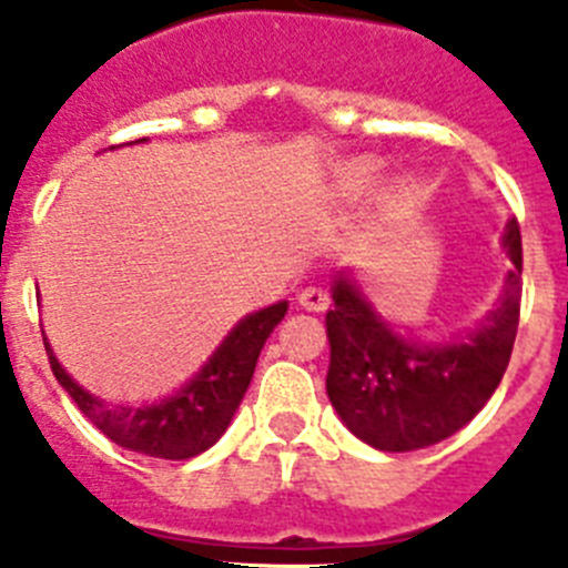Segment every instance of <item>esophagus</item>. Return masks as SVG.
<instances>
[{
	"label": "esophagus",
	"instance_id": "esophagus-1",
	"mask_svg": "<svg viewBox=\"0 0 568 568\" xmlns=\"http://www.w3.org/2000/svg\"><path fill=\"white\" fill-rule=\"evenodd\" d=\"M298 304L310 313H324L329 307V293L321 287H304L298 293Z\"/></svg>",
	"mask_w": 568,
	"mask_h": 568
}]
</instances>
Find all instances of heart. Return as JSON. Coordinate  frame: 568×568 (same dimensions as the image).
<instances>
[{
	"label": "heart",
	"mask_w": 568,
	"mask_h": 568,
	"mask_svg": "<svg viewBox=\"0 0 568 568\" xmlns=\"http://www.w3.org/2000/svg\"><path fill=\"white\" fill-rule=\"evenodd\" d=\"M373 182V170H361L358 175H353V187H366Z\"/></svg>",
	"instance_id": "obj_1"
}]
</instances>
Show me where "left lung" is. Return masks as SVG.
<instances>
[{
    "label": "left lung",
    "instance_id": "8db88e82",
    "mask_svg": "<svg viewBox=\"0 0 568 568\" xmlns=\"http://www.w3.org/2000/svg\"><path fill=\"white\" fill-rule=\"evenodd\" d=\"M504 244L515 267L504 301L466 341L418 346L404 341L373 313L346 278L335 281L327 313V395L349 429L384 453H413L449 438L484 409L498 389L520 321L518 219L506 224Z\"/></svg>",
    "mask_w": 568,
    "mask_h": 568
}]
</instances>
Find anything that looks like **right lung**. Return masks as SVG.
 I'll return each mask as SVG.
<instances>
[{"label":"right lung","instance_id":"add662e5","mask_svg":"<svg viewBox=\"0 0 568 568\" xmlns=\"http://www.w3.org/2000/svg\"><path fill=\"white\" fill-rule=\"evenodd\" d=\"M284 315H287V301L247 315L182 393L162 404L142 406V409L108 406L104 400L93 398L59 366L48 341H44V349H48L50 369L59 384L77 400L84 418L93 420L110 440L150 458L184 460L195 458L222 438L253 381L261 346Z\"/></svg>","mask_w":568,"mask_h":568}]
</instances>
